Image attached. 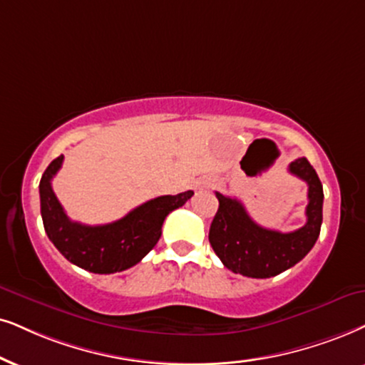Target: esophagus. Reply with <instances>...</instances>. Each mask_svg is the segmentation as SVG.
I'll use <instances>...</instances> for the list:
<instances>
[{"instance_id":"obj_1","label":"esophagus","mask_w":365,"mask_h":365,"mask_svg":"<svg viewBox=\"0 0 365 365\" xmlns=\"http://www.w3.org/2000/svg\"><path fill=\"white\" fill-rule=\"evenodd\" d=\"M204 188H209L210 187V183H204V185H202Z\"/></svg>"}]
</instances>
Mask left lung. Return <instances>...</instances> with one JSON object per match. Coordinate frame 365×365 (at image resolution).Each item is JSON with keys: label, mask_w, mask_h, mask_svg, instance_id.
<instances>
[{"label": "left lung", "mask_w": 365, "mask_h": 365, "mask_svg": "<svg viewBox=\"0 0 365 365\" xmlns=\"http://www.w3.org/2000/svg\"><path fill=\"white\" fill-rule=\"evenodd\" d=\"M289 173L308 183L307 224L293 232L261 227L237 198L215 192L219 210L210 224L209 241L227 269L247 278H271L297 264L315 246L322 227L324 188L310 161L289 163Z\"/></svg>", "instance_id": "1"}]
</instances>
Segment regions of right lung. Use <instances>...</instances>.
<instances>
[{
    "label": "right lung",
    "instance_id": "obj_1",
    "mask_svg": "<svg viewBox=\"0 0 365 365\" xmlns=\"http://www.w3.org/2000/svg\"><path fill=\"white\" fill-rule=\"evenodd\" d=\"M62 155L55 158L40 180L43 227L60 255L91 273L110 274L138 264L158 242L165 217L193 195L192 190H187L178 195L156 197L110 224L73 222L52 188V178L62 167Z\"/></svg>",
    "mask_w": 365,
    "mask_h": 365
}]
</instances>
